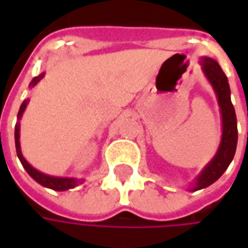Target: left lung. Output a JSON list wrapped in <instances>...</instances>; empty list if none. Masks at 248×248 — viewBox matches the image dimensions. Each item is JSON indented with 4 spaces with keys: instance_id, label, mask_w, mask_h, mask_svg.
Listing matches in <instances>:
<instances>
[{
    "instance_id": "1",
    "label": "left lung",
    "mask_w": 248,
    "mask_h": 248,
    "mask_svg": "<svg viewBox=\"0 0 248 248\" xmlns=\"http://www.w3.org/2000/svg\"><path fill=\"white\" fill-rule=\"evenodd\" d=\"M201 66L204 77L213 86L218 99L220 117H222V138L215 155L199 172L190 186V191H198L206 188L222 177L231 161L234 159L236 143H238V127L235 108L231 103V92L227 77L215 60L210 57L201 58ZM248 138V133H247Z\"/></svg>"
}]
</instances>
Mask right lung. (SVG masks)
<instances>
[{
    "instance_id": "1",
    "label": "right lung",
    "mask_w": 248,
    "mask_h": 248,
    "mask_svg": "<svg viewBox=\"0 0 248 248\" xmlns=\"http://www.w3.org/2000/svg\"><path fill=\"white\" fill-rule=\"evenodd\" d=\"M45 77V73H41L38 77H34L31 82H30L29 87H34L38 82ZM29 103V99H25L21 108H19L18 115H17V119L18 122L16 124V130H14V140H16V150H17V155H18V159L22 163L24 169L28 171L30 177L34 179L35 182H38L41 186L47 187V188H51V190H56V191H66L69 188H74L78 185L85 182V179H78V178H70V177H53V175H47L45 172L38 171L37 169L30 165L29 162L26 161L22 155V151H21V143H19V119L22 118V114H24L25 108L28 106Z\"/></svg>"
}]
</instances>
